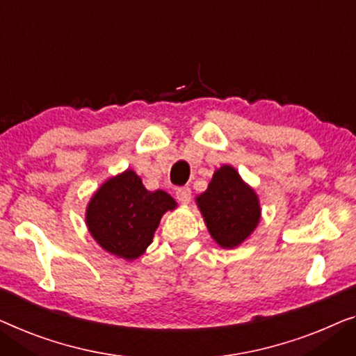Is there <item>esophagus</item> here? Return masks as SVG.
I'll return each mask as SVG.
<instances>
[{"instance_id": "1", "label": "esophagus", "mask_w": 356, "mask_h": 356, "mask_svg": "<svg viewBox=\"0 0 356 356\" xmlns=\"http://www.w3.org/2000/svg\"><path fill=\"white\" fill-rule=\"evenodd\" d=\"M176 198L182 204H188L190 200H192V190L188 187H180L176 190Z\"/></svg>"}]
</instances>
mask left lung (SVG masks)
I'll return each instance as SVG.
<instances>
[{
	"mask_svg": "<svg viewBox=\"0 0 356 356\" xmlns=\"http://www.w3.org/2000/svg\"><path fill=\"white\" fill-rule=\"evenodd\" d=\"M197 204L214 242L222 248L238 247L261 218L258 195L227 164L216 169Z\"/></svg>",
	"mask_w": 356,
	"mask_h": 356,
	"instance_id": "8db88e82",
	"label": "left lung"
}]
</instances>
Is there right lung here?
<instances>
[{"mask_svg": "<svg viewBox=\"0 0 356 356\" xmlns=\"http://www.w3.org/2000/svg\"><path fill=\"white\" fill-rule=\"evenodd\" d=\"M176 207L171 195L163 190L149 192L142 179L127 169L93 193L85 222L99 247L132 261L153 242L163 214Z\"/></svg>", "mask_w": 356, "mask_h": 356, "instance_id": "add662e5", "label": "right lung"}]
</instances>
